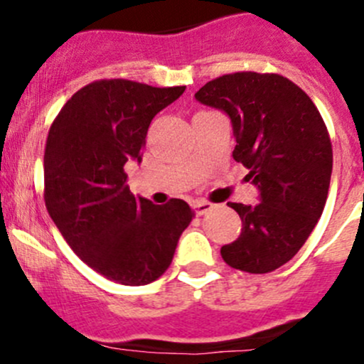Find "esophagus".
<instances>
[{
  "label": "esophagus",
  "instance_id": "obj_1",
  "mask_svg": "<svg viewBox=\"0 0 364 364\" xmlns=\"http://www.w3.org/2000/svg\"><path fill=\"white\" fill-rule=\"evenodd\" d=\"M211 209H213V204L205 203V200H199V203L193 204V211H196L197 216H203L208 211H211Z\"/></svg>",
  "mask_w": 364,
  "mask_h": 364
}]
</instances>
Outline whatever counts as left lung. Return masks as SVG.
<instances>
[{
	"mask_svg": "<svg viewBox=\"0 0 364 364\" xmlns=\"http://www.w3.org/2000/svg\"><path fill=\"white\" fill-rule=\"evenodd\" d=\"M196 98L229 114L232 156L260 192L255 205L227 203L243 227L236 241L222 247V259L245 273H271L299 252L324 211L333 171L324 119L280 73H227L205 82Z\"/></svg>",
	"mask_w": 364,
	"mask_h": 364,
	"instance_id": "8db88e82",
	"label": "left lung"
}]
</instances>
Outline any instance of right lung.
<instances>
[{
	"label": "right lung",
	"mask_w": 364,
	"mask_h": 364,
	"mask_svg": "<svg viewBox=\"0 0 364 364\" xmlns=\"http://www.w3.org/2000/svg\"><path fill=\"white\" fill-rule=\"evenodd\" d=\"M183 91L128 79L95 80L72 95L49 128L47 211L77 257L116 284L160 278L193 218L181 199L156 205L135 197L124 172L128 160L141 161L153 117Z\"/></svg>",
	"instance_id": "obj_1"
}]
</instances>
